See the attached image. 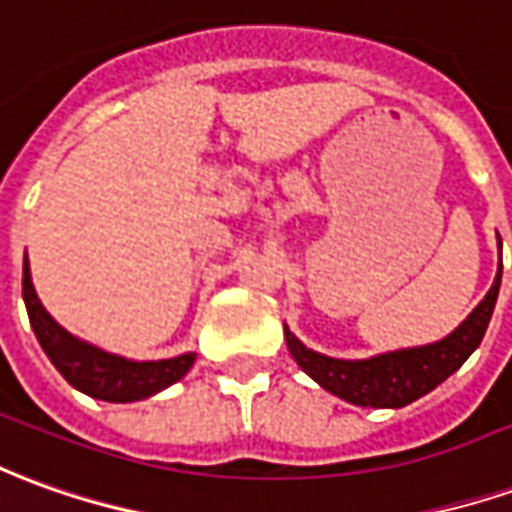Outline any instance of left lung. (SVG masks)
Listing matches in <instances>:
<instances>
[{"label": "left lung", "mask_w": 512, "mask_h": 512, "mask_svg": "<svg viewBox=\"0 0 512 512\" xmlns=\"http://www.w3.org/2000/svg\"><path fill=\"white\" fill-rule=\"evenodd\" d=\"M496 246L502 252L499 232H496ZM499 285H502V260L496 268L491 291L485 293L480 305L474 307L460 321V327H455L446 338L424 343V346H407V349H396V352H385V355L346 360V357H330L307 349L305 343L288 330V324H285V343L299 368L332 396L357 407L399 410V407L410 405L435 391L480 346L493 316V307H496Z\"/></svg>", "instance_id": "8db88e82"}]
</instances>
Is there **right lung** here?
Here are the masks:
<instances>
[{
  "instance_id": "right-lung-1",
  "label": "right lung",
  "mask_w": 512,
  "mask_h": 512,
  "mask_svg": "<svg viewBox=\"0 0 512 512\" xmlns=\"http://www.w3.org/2000/svg\"><path fill=\"white\" fill-rule=\"evenodd\" d=\"M21 293H24L32 332L46 357L52 360V366L63 374V380L69 382L71 388H77L91 399L119 402V405L121 402H141V399H149L182 380L194 366V352L169 357V360H127V357L105 352L94 343L82 341L69 330H63L55 318L46 313V307L41 305L38 293L32 288L27 257H24Z\"/></svg>"
}]
</instances>
